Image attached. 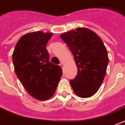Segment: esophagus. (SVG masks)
I'll list each match as a JSON object with an SVG mask.
<instances>
[{
  "label": "esophagus",
  "mask_w": 125,
  "mask_h": 125,
  "mask_svg": "<svg viewBox=\"0 0 125 125\" xmlns=\"http://www.w3.org/2000/svg\"><path fill=\"white\" fill-rule=\"evenodd\" d=\"M60 65L61 66V67H62V68H63V67H64V65H63V63H61L60 64Z\"/></svg>",
  "instance_id": "34e87169"
}]
</instances>
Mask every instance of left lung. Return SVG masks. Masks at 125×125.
Masks as SVG:
<instances>
[{
  "label": "left lung",
  "mask_w": 125,
  "mask_h": 125,
  "mask_svg": "<svg viewBox=\"0 0 125 125\" xmlns=\"http://www.w3.org/2000/svg\"><path fill=\"white\" fill-rule=\"evenodd\" d=\"M74 57L77 75L70 84L81 98H88L98 90L104 79L109 58L102 39L90 29L78 27L60 35Z\"/></svg>",
  "instance_id": "8db88e82"
}]
</instances>
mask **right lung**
I'll use <instances>...</instances> for the list:
<instances>
[{"label":"right lung","instance_id":"obj_1","mask_svg":"<svg viewBox=\"0 0 125 125\" xmlns=\"http://www.w3.org/2000/svg\"><path fill=\"white\" fill-rule=\"evenodd\" d=\"M52 35L27 33L18 41L12 54L17 77L29 94L39 100L53 96L62 75V67L49 62L46 46Z\"/></svg>","mask_w":125,"mask_h":125}]
</instances>
